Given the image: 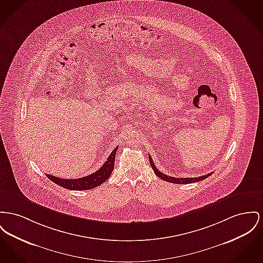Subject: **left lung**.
Segmentation results:
<instances>
[{"instance_id":"obj_1","label":"left lung","mask_w":263,"mask_h":263,"mask_svg":"<svg viewBox=\"0 0 263 263\" xmlns=\"http://www.w3.org/2000/svg\"><path fill=\"white\" fill-rule=\"evenodd\" d=\"M149 160H150V164H151V167L152 169L154 170L155 174L162 180L166 181V182H169V183H173V184H191V183H197V182H200L202 181L204 179H206L209 176L212 175V173L208 174V175H204V176H201V177H196V178H175V177H171V176H167L163 173H161L160 171L158 170L155 166L154 162L152 160L151 157H149Z\"/></svg>"}]
</instances>
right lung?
<instances>
[{"instance_id": "1", "label": "right lung", "mask_w": 263, "mask_h": 263, "mask_svg": "<svg viewBox=\"0 0 263 263\" xmlns=\"http://www.w3.org/2000/svg\"><path fill=\"white\" fill-rule=\"evenodd\" d=\"M116 147L107 158V161L102 165V167L99 170L92 173L91 175H88L83 178L78 179H62L59 177H54L51 175H47V178L53 182L57 185H61L64 189L72 190V191H85L90 190L93 187H96L97 185L103 184L112 174V171L114 169V162H115V155L117 151Z\"/></svg>"}]
</instances>
